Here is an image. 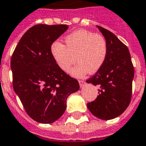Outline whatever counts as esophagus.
Returning a JSON list of instances; mask_svg holds the SVG:
<instances>
[{
	"instance_id": "obj_1",
	"label": "esophagus",
	"mask_w": 146,
	"mask_h": 146,
	"mask_svg": "<svg viewBox=\"0 0 146 146\" xmlns=\"http://www.w3.org/2000/svg\"><path fill=\"white\" fill-rule=\"evenodd\" d=\"M78 82L79 84H80V87H81V88H83L84 86V83H85L84 81H78Z\"/></svg>"
}]
</instances>
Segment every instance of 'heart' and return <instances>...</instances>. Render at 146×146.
Instances as JSON below:
<instances>
[{
  "label": "heart",
  "instance_id": "obj_1",
  "mask_svg": "<svg viewBox=\"0 0 146 146\" xmlns=\"http://www.w3.org/2000/svg\"><path fill=\"white\" fill-rule=\"evenodd\" d=\"M66 46L54 42L50 48L55 65L67 72L76 57L78 63L69 74L74 78H82L89 72L95 73L102 68L107 56L106 39L100 35L86 30H78L65 38Z\"/></svg>",
  "mask_w": 146,
  "mask_h": 146
}]
</instances>
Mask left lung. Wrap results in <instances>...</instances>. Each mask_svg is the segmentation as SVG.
<instances>
[{
  "instance_id": "1",
  "label": "left lung",
  "mask_w": 146,
  "mask_h": 146,
  "mask_svg": "<svg viewBox=\"0 0 146 146\" xmlns=\"http://www.w3.org/2000/svg\"><path fill=\"white\" fill-rule=\"evenodd\" d=\"M97 27L106 39L108 52L102 68L86 81L99 87L98 98L87 106L94 116L108 120L121 115L130 103L134 68L127 46L113 33Z\"/></svg>"
}]
</instances>
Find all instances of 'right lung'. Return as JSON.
<instances>
[{
  "instance_id": "right-lung-1",
  "label": "right lung",
  "mask_w": 146,
  "mask_h": 146,
  "mask_svg": "<svg viewBox=\"0 0 146 146\" xmlns=\"http://www.w3.org/2000/svg\"><path fill=\"white\" fill-rule=\"evenodd\" d=\"M68 25H35L22 36L11 58L13 87L27 114L40 123L62 116L68 97L79 90L78 81L58 68L51 55L52 44Z\"/></svg>"
}]
</instances>
